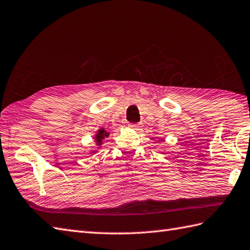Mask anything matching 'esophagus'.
Wrapping results in <instances>:
<instances>
[{
    "mask_svg": "<svg viewBox=\"0 0 250 250\" xmlns=\"http://www.w3.org/2000/svg\"><path fill=\"white\" fill-rule=\"evenodd\" d=\"M129 127H130V129H133V130H139L141 125H139L138 124H129Z\"/></svg>",
    "mask_w": 250,
    "mask_h": 250,
    "instance_id": "obj_1",
    "label": "esophagus"
}]
</instances>
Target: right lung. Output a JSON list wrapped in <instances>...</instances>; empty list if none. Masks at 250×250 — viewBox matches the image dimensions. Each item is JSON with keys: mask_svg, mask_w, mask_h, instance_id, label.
Instances as JSON below:
<instances>
[{"mask_svg": "<svg viewBox=\"0 0 250 250\" xmlns=\"http://www.w3.org/2000/svg\"><path fill=\"white\" fill-rule=\"evenodd\" d=\"M108 135H109V133H108V132H106L105 130H104L103 127H102V129L99 130V131L97 132V134L95 135V139H96V142H97V145H98V146H100V145L102 144V141H103V139L105 138V137H107Z\"/></svg>", "mask_w": 250, "mask_h": 250, "instance_id": "obj_1", "label": "right lung"}]
</instances>
